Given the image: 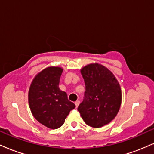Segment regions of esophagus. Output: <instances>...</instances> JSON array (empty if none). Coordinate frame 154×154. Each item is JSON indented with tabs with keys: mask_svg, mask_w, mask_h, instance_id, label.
I'll use <instances>...</instances> for the list:
<instances>
[{
	"mask_svg": "<svg viewBox=\"0 0 154 154\" xmlns=\"http://www.w3.org/2000/svg\"><path fill=\"white\" fill-rule=\"evenodd\" d=\"M79 103H80V102H79V100H77V101H75V106H76V108L78 107V106H79Z\"/></svg>",
	"mask_w": 154,
	"mask_h": 154,
	"instance_id": "1",
	"label": "esophagus"
}]
</instances>
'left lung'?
<instances>
[{"label": "left lung", "instance_id": "left-lung-1", "mask_svg": "<svg viewBox=\"0 0 154 154\" xmlns=\"http://www.w3.org/2000/svg\"><path fill=\"white\" fill-rule=\"evenodd\" d=\"M81 74L85 92L77 110L88 125L101 128L114 119L119 110L122 92L119 82L108 69L98 63L85 66Z\"/></svg>", "mask_w": 154, "mask_h": 154}]
</instances>
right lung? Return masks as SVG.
I'll use <instances>...</instances> for the list:
<instances>
[{
    "label": "right lung",
    "instance_id": "add662e5",
    "mask_svg": "<svg viewBox=\"0 0 154 154\" xmlns=\"http://www.w3.org/2000/svg\"><path fill=\"white\" fill-rule=\"evenodd\" d=\"M63 69L48 67L33 79L29 91V105L34 117L44 126L59 128L75 103L68 100L65 92L59 89L60 77Z\"/></svg>",
    "mask_w": 154,
    "mask_h": 154
}]
</instances>
